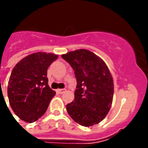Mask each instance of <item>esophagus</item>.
I'll return each instance as SVG.
<instances>
[{
	"label": "esophagus",
	"instance_id": "esophagus-1",
	"mask_svg": "<svg viewBox=\"0 0 148 148\" xmlns=\"http://www.w3.org/2000/svg\"><path fill=\"white\" fill-rule=\"evenodd\" d=\"M65 91H66V90L65 89H58V92L59 93V94H63V93H64Z\"/></svg>",
	"mask_w": 148,
	"mask_h": 148
}]
</instances>
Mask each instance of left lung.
Here are the masks:
<instances>
[{"instance_id":"1","label":"left lung","mask_w":148,"mask_h":148,"mask_svg":"<svg viewBox=\"0 0 148 148\" xmlns=\"http://www.w3.org/2000/svg\"><path fill=\"white\" fill-rule=\"evenodd\" d=\"M76 77L74 101L67 104V111L77 124L84 127L97 124L110 110L114 83L102 59L88 50L80 49L62 54Z\"/></svg>"}]
</instances>
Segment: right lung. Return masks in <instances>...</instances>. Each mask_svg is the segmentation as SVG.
I'll list each match as a JSON object with an SVG mask.
<instances>
[{"label":"right lung","mask_w":148,"mask_h":148,"mask_svg":"<svg viewBox=\"0 0 148 148\" xmlns=\"http://www.w3.org/2000/svg\"><path fill=\"white\" fill-rule=\"evenodd\" d=\"M58 55L38 52L23 58L14 67L8 81V95L14 112L32 123L47 110L55 91L48 86L47 68Z\"/></svg>","instance_id":"obj_1"}]
</instances>
